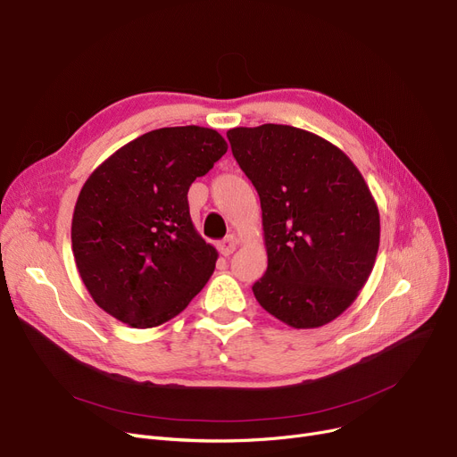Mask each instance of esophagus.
<instances>
[{
	"label": "esophagus",
	"mask_w": 457,
	"mask_h": 457,
	"mask_svg": "<svg viewBox=\"0 0 457 457\" xmlns=\"http://www.w3.org/2000/svg\"><path fill=\"white\" fill-rule=\"evenodd\" d=\"M237 245H240V240H237L234 234H228L223 242H220V251H221V254L228 256L237 249Z\"/></svg>",
	"instance_id": "esophagus-1"
}]
</instances>
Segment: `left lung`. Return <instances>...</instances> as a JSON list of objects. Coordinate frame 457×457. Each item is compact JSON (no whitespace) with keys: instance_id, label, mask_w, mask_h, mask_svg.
<instances>
[{"instance_id":"8db88e82","label":"left lung","mask_w":457,"mask_h":457,"mask_svg":"<svg viewBox=\"0 0 457 457\" xmlns=\"http://www.w3.org/2000/svg\"><path fill=\"white\" fill-rule=\"evenodd\" d=\"M227 137L262 208L268 270L253 294L294 329L321 328L374 270L381 227L372 191L338 146L307 129L240 126Z\"/></svg>"}]
</instances>
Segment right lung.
<instances>
[{"label":"right lung","mask_w":457,"mask_h":457,"mask_svg":"<svg viewBox=\"0 0 457 457\" xmlns=\"http://www.w3.org/2000/svg\"><path fill=\"white\" fill-rule=\"evenodd\" d=\"M227 148L212 128L152 129L85 180L72 215V253L102 311L129 328H158L204 288L217 251L191 221L187 191Z\"/></svg>","instance_id":"1"}]
</instances>
